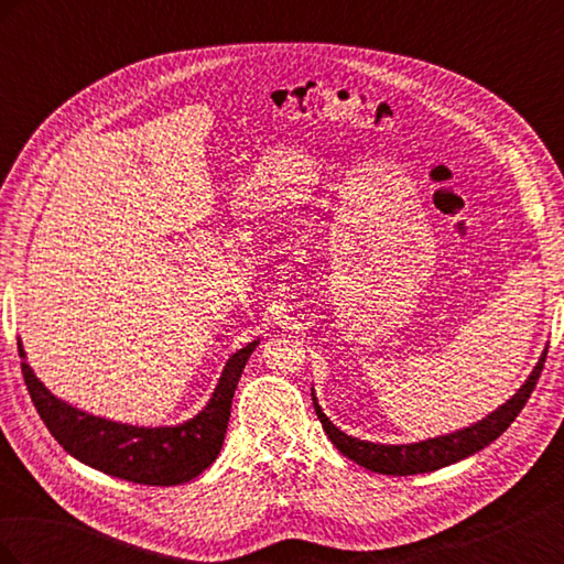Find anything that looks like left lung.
<instances>
[{
  "label": "left lung",
  "mask_w": 564,
  "mask_h": 564,
  "mask_svg": "<svg viewBox=\"0 0 564 564\" xmlns=\"http://www.w3.org/2000/svg\"><path fill=\"white\" fill-rule=\"evenodd\" d=\"M545 355H549V350H543L539 365L532 371V377H529L516 395L510 398L503 406H499L497 412L489 414L480 423L470 425V429H464V431L452 433V435H442L435 440H425V442H419V445H373V442L350 437L346 433H340L336 425L322 414L315 395H313V404H315V412H317V419L322 423L324 433L329 435L336 449L344 456L352 458L355 464H360L373 473H383V475L433 473L437 468H445L449 464H456V460H460V458L485 449L501 433H506L508 425L518 419L529 395H532V390L536 388V381L541 377V369L545 362Z\"/></svg>",
  "instance_id": "8db88e82"
}]
</instances>
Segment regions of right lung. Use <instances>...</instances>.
<instances>
[{
  "mask_svg": "<svg viewBox=\"0 0 564 564\" xmlns=\"http://www.w3.org/2000/svg\"><path fill=\"white\" fill-rule=\"evenodd\" d=\"M256 344L259 340L230 357L209 404L174 429H135L84 414L51 395L28 362H21V371L40 419L67 454L119 480L172 487L191 482L216 460L228 431L237 381ZM19 355L25 357L21 346Z\"/></svg>",
  "mask_w": 564,
  "mask_h": 564,
  "instance_id": "obj_1",
  "label": "right lung"
}]
</instances>
